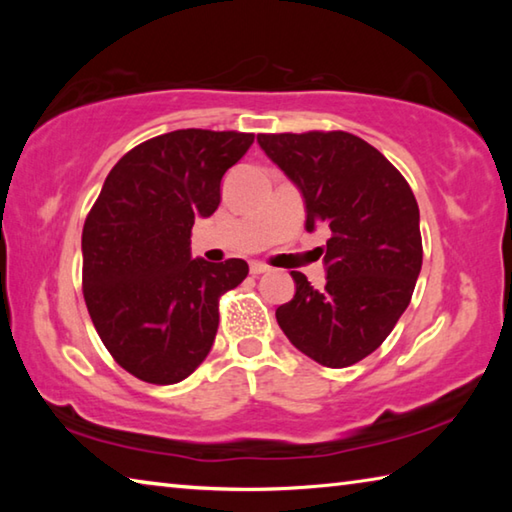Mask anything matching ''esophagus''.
Returning a JSON list of instances; mask_svg holds the SVG:
<instances>
[{"mask_svg":"<svg viewBox=\"0 0 512 512\" xmlns=\"http://www.w3.org/2000/svg\"><path fill=\"white\" fill-rule=\"evenodd\" d=\"M250 273H253V275H264V273H271V268H268L262 262H253V264H250Z\"/></svg>","mask_w":512,"mask_h":512,"instance_id":"34e87169","label":"esophagus"}]
</instances>
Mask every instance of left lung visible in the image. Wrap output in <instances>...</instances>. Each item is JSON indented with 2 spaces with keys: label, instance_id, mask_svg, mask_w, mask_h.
<instances>
[{
  "label": "left lung",
  "instance_id": "8db88e82",
  "mask_svg": "<svg viewBox=\"0 0 512 512\" xmlns=\"http://www.w3.org/2000/svg\"><path fill=\"white\" fill-rule=\"evenodd\" d=\"M257 144L302 194L305 228L329 230L318 248L325 287L293 271L296 296L275 309L277 325L320 366H352L409 307L422 268L418 203L402 173L357 135H257Z\"/></svg>",
  "mask_w": 512,
  "mask_h": 512
}]
</instances>
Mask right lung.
I'll return each mask as SVG.
<instances>
[{
  "label": "right lung",
  "mask_w": 512,
  "mask_h": 512,
  "mask_svg": "<svg viewBox=\"0 0 512 512\" xmlns=\"http://www.w3.org/2000/svg\"><path fill=\"white\" fill-rule=\"evenodd\" d=\"M253 133L185 128L135 146L108 173L83 225V296L103 345L149 384L201 366L219 298L248 275L244 259L192 257V225L221 203V180Z\"/></svg>",
  "instance_id": "obj_1"
}]
</instances>
